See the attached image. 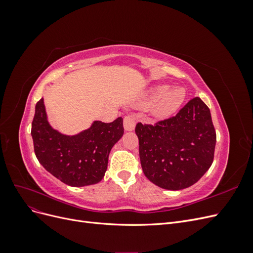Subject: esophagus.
I'll return each instance as SVG.
<instances>
[{"mask_svg": "<svg viewBox=\"0 0 253 253\" xmlns=\"http://www.w3.org/2000/svg\"><path fill=\"white\" fill-rule=\"evenodd\" d=\"M135 118L133 115H126L124 119V126L126 131H133L135 128Z\"/></svg>", "mask_w": 253, "mask_h": 253, "instance_id": "obj_1", "label": "esophagus"}]
</instances>
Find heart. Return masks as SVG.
Instances as JSON below:
<instances>
[{
	"instance_id": "heart-1",
	"label": "heart",
	"mask_w": 253,
	"mask_h": 253,
	"mask_svg": "<svg viewBox=\"0 0 253 253\" xmlns=\"http://www.w3.org/2000/svg\"><path fill=\"white\" fill-rule=\"evenodd\" d=\"M154 101L152 105V112L158 117L170 116L185 100V93L180 88L171 89L167 85H160L152 90L148 99Z\"/></svg>"
}]
</instances>
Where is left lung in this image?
Wrapping results in <instances>:
<instances>
[{"label": "left lung", "instance_id": "1", "mask_svg": "<svg viewBox=\"0 0 253 253\" xmlns=\"http://www.w3.org/2000/svg\"><path fill=\"white\" fill-rule=\"evenodd\" d=\"M142 171L149 180L168 190L194 185L214 158L216 133L208 106L195 97L170 118L154 125L138 122Z\"/></svg>", "mask_w": 253, "mask_h": 253}]
</instances>
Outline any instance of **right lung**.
<instances>
[{"mask_svg": "<svg viewBox=\"0 0 253 253\" xmlns=\"http://www.w3.org/2000/svg\"><path fill=\"white\" fill-rule=\"evenodd\" d=\"M124 119L110 124L95 121L88 129L66 136L47 121L43 98L36 104L32 124L35 154L45 170L72 187L95 185L108 168L114 144L124 135Z\"/></svg>", "mask_w": 253, "mask_h": 253, "instance_id": "obj_1", "label": "right lung"}]
</instances>
